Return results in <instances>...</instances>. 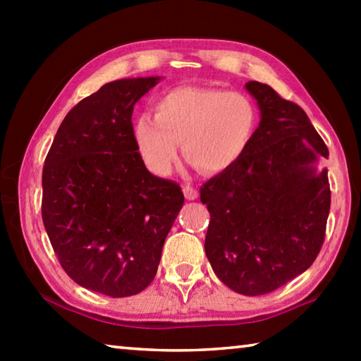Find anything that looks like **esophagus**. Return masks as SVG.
<instances>
[{"mask_svg":"<svg viewBox=\"0 0 361 361\" xmlns=\"http://www.w3.org/2000/svg\"><path fill=\"white\" fill-rule=\"evenodd\" d=\"M183 192H185V197H186L188 200H195V199H197V195H199L197 189H195V188L191 186V185H185V186H183Z\"/></svg>","mask_w":361,"mask_h":361,"instance_id":"34e87169","label":"esophagus"}]
</instances>
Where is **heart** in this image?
Returning <instances> with one entry per match:
<instances>
[{"label": "heart", "mask_w": 361, "mask_h": 361, "mask_svg": "<svg viewBox=\"0 0 361 361\" xmlns=\"http://www.w3.org/2000/svg\"><path fill=\"white\" fill-rule=\"evenodd\" d=\"M258 111L247 95L213 87H176L159 97L154 119L140 116L133 137L152 173L167 175L178 145L199 172L215 175L240 161L252 143Z\"/></svg>", "instance_id": "heart-1"}]
</instances>
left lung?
<instances>
[{"label":"left lung","mask_w":361,"mask_h":361,"mask_svg":"<svg viewBox=\"0 0 361 361\" xmlns=\"http://www.w3.org/2000/svg\"><path fill=\"white\" fill-rule=\"evenodd\" d=\"M259 127L240 161L200 188L210 212L205 255L224 285L266 295L302 274L325 240L331 191L314 162L328 148L304 109L271 85L245 84Z\"/></svg>","instance_id":"left-lung-1"}]
</instances>
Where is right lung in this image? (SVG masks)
Masks as SVG:
<instances>
[{
  "instance_id": "right-lung-1",
  "label": "right lung",
  "mask_w": 361,
  "mask_h": 361,
  "mask_svg": "<svg viewBox=\"0 0 361 361\" xmlns=\"http://www.w3.org/2000/svg\"><path fill=\"white\" fill-rule=\"evenodd\" d=\"M157 79H119L82 99L42 167V223L60 266L78 285L111 298L152 282L185 204L180 185L148 172L133 137V105Z\"/></svg>"
}]
</instances>
